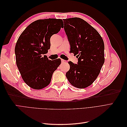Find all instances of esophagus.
Segmentation results:
<instances>
[{
	"instance_id": "1",
	"label": "esophagus",
	"mask_w": 127,
	"mask_h": 127,
	"mask_svg": "<svg viewBox=\"0 0 127 127\" xmlns=\"http://www.w3.org/2000/svg\"><path fill=\"white\" fill-rule=\"evenodd\" d=\"M61 63H66V61L64 60V59H61Z\"/></svg>"
}]
</instances>
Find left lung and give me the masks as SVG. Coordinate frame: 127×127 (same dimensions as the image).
Segmentation results:
<instances>
[{
  "mask_svg": "<svg viewBox=\"0 0 127 127\" xmlns=\"http://www.w3.org/2000/svg\"><path fill=\"white\" fill-rule=\"evenodd\" d=\"M63 21L70 52L78 58L77 64L68 62L70 69L66 77L74 86L86 88L96 79L104 63L103 40L97 31L82 18L73 17Z\"/></svg>",
  "mask_w": 127,
  "mask_h": 127,
  "instance_id": "8db88e82",
  "label": "left lung"
}]
</instances>
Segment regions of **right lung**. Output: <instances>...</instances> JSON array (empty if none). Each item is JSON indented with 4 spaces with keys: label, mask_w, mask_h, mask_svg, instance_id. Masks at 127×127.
Returning a JSON list of instances; mask_svg holds the SVG:
<instances>
[{
    "label": "right lung",
    "mask_w": 127,
    "mask_h": 127,
    "mask_svg": "<svg viewBox=\"0 0 127 127\" xmlns=\"http://www.w3.org/2000/svg\"><path fill=\"white\" fill-rule=\"evenodd\" d=\"M61 19L48 18L32 22L24 30L15 48L16 64L24 82L30 87L41 90L51 82L60 59L51 60L46 54L50 48V38L63 28Z\"/></svg>",
    "instance_id": "obj_1"
}]
</instances>
